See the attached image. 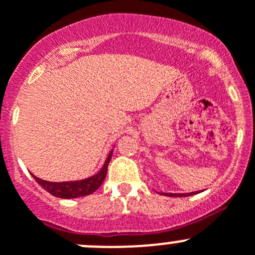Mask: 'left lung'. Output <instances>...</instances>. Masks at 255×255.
<instances>
[{
	"label": "left lung",
	"mask_w": 255,
	"mask_h": 255,
	"mask_svg": "<svg viewBox=\"0 0 255 255\" xmlns=\"http://www.w3.org/2000/svg\"><path fill=\"white\" fill-rule=\"evenodd\" d=\"M201 191H194V192H187V194H167V192H163V195L166 196H172V197H185V196H191V195L199 194Z\"/></svg>",
	"instance_id": "left-lung-1"
}]
</instances>
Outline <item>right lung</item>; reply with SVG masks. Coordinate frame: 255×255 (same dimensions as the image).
I'll return each instance as SVG.
<instances>
[{
  "instance_id": "right-lung-1",
  "label": "right lung",
  "mask_w": 255,
  "mask_h": 255,
  "mask_svg": "<svg viewBox=\"0 0 255 255\" xmlns=\"http://www.w3.org/2000/svg\"><path fill=\"white\" fill-rule=\"evenodd\" d=\"M112 153H113V149L109 152L106 162L102 166L99 172L90 176V177L83 178V180H77V181L52 182L46 181V180H41V178L36 177V176H34L32 173H31V175H32V177L36 180L37 184H39L42 189L46 190L49 194H51L52 196L60 197V199H77V197L87 196V195L93 194L95 190H98L99 187H101V185L103 184L104 178H106L107 175V171H108L109 161H111L112 158Z\"/></svg>"
}]
</instances>
